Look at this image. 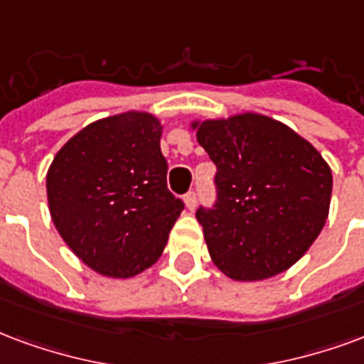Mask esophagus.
I'll use <instances>...</instances> for the list:
<instances>
[{"label":"esophagus","mask_w":364,"mask_h":364,"mask_svg":"<svg viewBox=\"0 0 364 364\" xmlns=\"http://www.w3.org/2000/svg\"><path fill=\"white\" fill-rule=\"evenodd\" d=\"M183 203H185V206H187V210H195L196 206V193H187V195L183 196Z\"/></svg>","instance_id":"34e87169"}]
</instances>
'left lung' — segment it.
<instances>
[{
  "label": "left lung",
  "mask_w": 364,
  "mask_h": 364,
  "mask_svg": "<svg viewBox=\"0 0 364 364\" xmlns=\"http://www.w3.org/2000/svg\"><path fill=\"white\" fill-rule=\"evenodd\" d=\"M189 127L218 168L216 206L196 212L212 262L235 282L291 268L330 214L328 161L291 127L257 112Z\"/></svg>",
  "instance_id": "obj_1"
}]
</instances>
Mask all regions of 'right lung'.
Here are the masks:
<instances>
[{"instance_id": "right-lung-1", "label": "right lung", "mask_w": 364, "mask_h": 364, "mask_svg": "<svg viewBox=\"0 0 364 364\" xmlns=\"http://www.w3.org/2000/svg\"><path fill=\"white\" fill-rule=\"evenodd\" d=\"M164 125L139 109L88 123L59 148L46 173L48 208L65 245L106 278L154 264L181 216L168 191Z\"/></svg>"}]
</instances>
